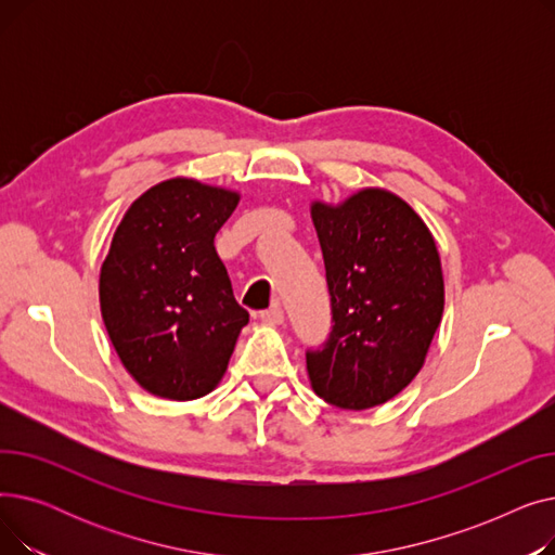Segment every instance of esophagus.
Masks as SVG:
<instances>
[{
  "mask_svg": "<svg viewBox=\"0 0 555 555\" xmlns=\"http://www.w3.org/2000/svg\"><path fill=\"white\" fill-rule=\"evenodd\" d=\"M260 319H262V322L272 324V326H281L283 324V308H281V304H272L268 310H262Z\"/></svg>",
  "mask_w": 555,
  "mask_h": 555,
  "instance_id": "34e87169",
  "label": "esophagus"
}]
</instances>
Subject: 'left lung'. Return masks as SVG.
I'll return each mask as SVG.
<instances>
[{"label":"left lung","mask_w":555,"mask_h":555,"mask_svg":"<svg viewBox=\"0 0 555 555\" xmlns=\"http://www.w3.org/2000/svg\"><path fill=\"white\" fill-rule=\"evenodd\" d=\"M333 331L308 351L312 391L339 410H369L410 385L441 324V256L423 218L387 189H360L339 204L314 199Z\"/></svg>","instance_id":"1"}]
</instances>
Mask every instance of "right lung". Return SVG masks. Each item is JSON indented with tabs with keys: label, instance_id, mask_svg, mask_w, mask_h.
<instances>
[{
	"label": "right lung",
	"instance_id": "add662e5",
	"mask_svg": "<svg viewBox=\"0 0 555 555\" xmlns=\"http://www.w3.org/2000/svg\"><path fill=\"white\" fill-rule=\"evenodd\" d=\"M238 202V191L172 178L141 193L114 231L99 279L103 324L153 396L211 393L249 322L214 247Z\"/></svg>",
	"mask_w": 555,
	"mask_h": 555
}]
</instances>
